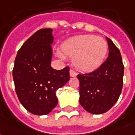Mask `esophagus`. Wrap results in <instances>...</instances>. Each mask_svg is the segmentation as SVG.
<instances>
[{"instance_id": "obj_1", "label": "esophagus", "mask_w": 135, "mask_h": 135, "mask_svg": "<svg viewBox=\"0 0 135 135\" xmlns=\"http://www.w3.org/2000/svg\"><path fill=\"white\" fill-rule=\"evenodd\" d=\"M70 77H75L77 75V73L73 70L70 69Z\"/></svg>"}]
</instances>
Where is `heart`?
I'll use <instances>...</instances> for the list:
<instances>
[{"mask_svg": "<svg viewBox=\"0 0 135 135\" xmlns=\"http://www.w3.org/2000/svg\"><path fill=\"white\" fill-rule=\"evenodd\" d=\"M61 50L65 55L73 57V65L78 70L90 73L99 68L104 62L108 45L102 37L85 34L66 40L61 46ZM57 54L60 57H64L61 52H58Z\"/></svg>", "mask_w": 135, "mask_h": 135, "instance_id": "1", "label": "heart"}]
</instances>
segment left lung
<instances>
[{
  "label": "left lung",
  "mask_w": 135,
  "mask_h": 135,
  "mask_svg": "<svg viewBox=\"0 0 135 135\" xmlns=\"http://www.w3.org/2000/svg\"><path fill=\"white\" fill-rule=\"evenodd\" d=\"M109 57L96 70L78 75L80 81L79 102L93 114L109 111L118 101L123 86L124 65L119 50L107 37Z\"/></svg>",
  "instance_id": "left-lung-1"
}]
</instances>
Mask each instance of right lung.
Listing matches in <instances>:
<instances>
[{
  "instance_id": "1",
  "label": "right lung",
  "mask_w": 135,
  "mask_h": 135,
  "mask_svg": "<svg viewBox=\"0 0 135 135\" xmlns=\"http://www.w3.org/2000/svg\"><path fill=\"white\" fill-rule=\"evenodd\" d=\"M52 28L36 31L21 46L14 62L13 78L21 104L31 114H49L57 104L56 91L70 80L69 68L51 67Z\"/></svg>"
}]
</instances>
